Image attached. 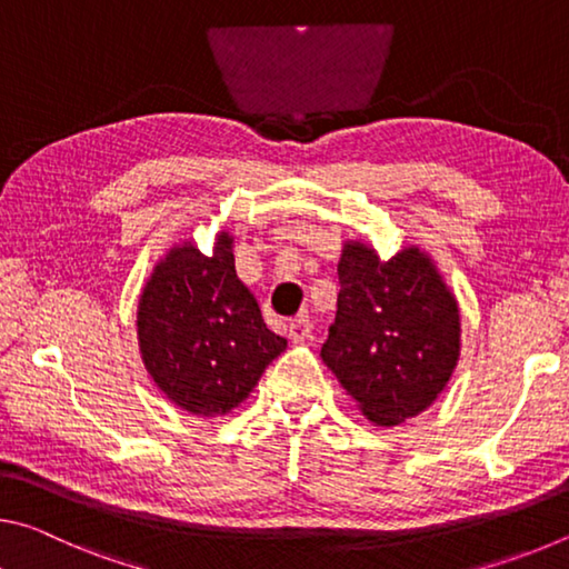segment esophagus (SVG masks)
<instances>
[{"mask_svg":"<svg viewBox=\"0 0 569 569\" xmlns=\"http://www.w3.org/2000/svg\"><path fill=\"white\" fill-rule=\"evenodd\" d=\"M311 329H313L311 319H308V316H298V319L288 323V339H291L293 343H301L308 339V336H311Z\"/></svg>","mask_w":569,"mask_h":569,"instance_id":"esophagus-1","label":"esophagus"}]
</instances>
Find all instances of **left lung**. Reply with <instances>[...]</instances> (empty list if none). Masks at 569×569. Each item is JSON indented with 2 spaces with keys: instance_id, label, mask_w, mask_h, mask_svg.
Listing matches in <instances>:
<instances>
[{
  "instance_id": "1",
  "label": "left lung",
  "mask_w": 569,
  "mask_h": 569,
  "mask_svg": "<svg viewBox=\"0 0 569 569\" xmlns=\"http://www.w3.org/2000/svg\"><path fill=\"white\" fill-rule=\"evenodd\" d=\"M339 311L321 359L366 419L399 427L427 411L457 369L461 319L427 250L381 261L369 240H343Z\"/></svg>"
}]
</instances>
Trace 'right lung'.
Here are the masks:
<instances>
[{
  "instance_id": "right-lung-1",
  "label": "right lung",
  "mask_w": 569,
  "mask_h": 569,
  "mask_svg": "<svg viewBox=\"0 0 569 569\" xmlns=\"http://www.w3.org/2000/svg\"><path fill=\"white\" fill-rule=\"evenodd\" d=\"M134 326L152 383L203 419L240 407L286 349L236 273L228 230L216 236L210 256L182 238L160 258L140 291Z\"/></svg>"
}]
</instances>
